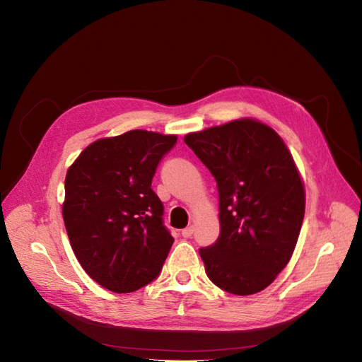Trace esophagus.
I'll return each instance as SVG.
<instances>
[{
    "mask_svg": "<svg viewBox=\"0 0 362 362\" xmlns=\"http://www.w3.org/2000/svg\"><path fill=\"white\" fill-rule=\"evenodd\" d=\"M192 235H194V227H192V226H191V227H186L185 230H182V236L186 238V239H189Z\"/></svg>",
    "mask_w": 362,
    "mask_h": 362,
    "instance_id": "obj_1",
    "label": "esophagus"
}]
</instances>
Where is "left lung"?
I'll return each instance as SVG.
<instances>
[{"label":"left lung","mask_w":362,"mask_h":362,"mask_svg":"<svg viewBox=\"0 0 362 362\" xmlns=\"http://www.w3.org/2000/svg\"><path fill=\"white\" fill-rule=\"evenodd\" d=\"M216 180L219 236L200 248L211 281L233 295H254L288 263L305 212V192L283 139L242 119L185 136Z\"/></svg>","instance_id":"obj_1"}]
</instances>
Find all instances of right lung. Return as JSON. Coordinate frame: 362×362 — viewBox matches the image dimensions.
Returning a JSON list of instances; mask_svg holds the SVG:
<instances>
[{"mask_svg": "<svg viewBox=\"0 0 362 362\" xmlns=\"http://www.w3.org/2000/svg\"><path fill=\"white\" fill-rule=\"evenodd\" d=\"M176 143V135L138 129L98 139L66 174L63 218L72 250L115 293L147 286L165 263L174 239L151 180Z\"/></svg>", "mask_w": 362, "mask_h": 362, "instance_id": "add662e5", "label": "right lung"}]
</instances>
